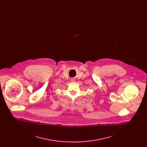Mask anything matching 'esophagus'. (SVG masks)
Listing matches in <instances>:
<instances>
[{"instance_id":"1","label":"esophagus","mask_w":147,"mask_h":147,"mask_svg":"<svg viewBox=\"0 0 147 147\" xmlns=\"http://www.w3.org/2000/svg\"><path fill=\"white\" fill-rule=\"evenodd\" d=\"M71 81H72V82H74V79H71Z\"/></svg>"}]
</instances>
